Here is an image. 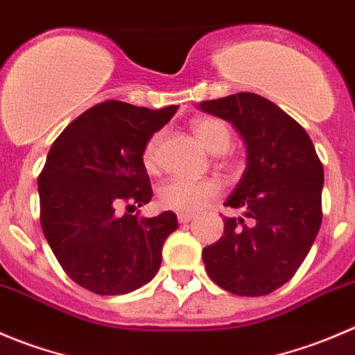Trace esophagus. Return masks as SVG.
<instances>
[{
  "mask_svg": "<svg viewBox=\"0 0 355 355\" xmlns=\"http://www.w3.org/2000/svg\"><path fill=\"white\" fill-rule=\"evenodd\" d=\"M191 219H193L191 214H186V212H179L178 214L179 224H186V223H189V220H191Z\"/></svg>",
  "mask_w": 355,
  "mask_h": 355,
  "instance_id": "1",
  "label": "esophagus"
}]
</instances>
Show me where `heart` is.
<instances>
[{
  "label": "heart",
  "mask_w": 355,
  "mask_h": 355,
  "mask_svg": "<svg viewBox=\"0 0 355 355\" xmlns=\"http://www.w3.org/2000/svg\"><path fill=\"white\" fill-rule=\"evenodd\" d=\"M196 138L210 153H223L231 145V131L220 119H198L193 124ZM164 138V131L153 132L143 148V164L146 171H155L159 166V146ZM220 193V184L216 179H186L171 178L157 191L159 205L174 212H196L209 200Z\"/></svg>",
  "instance_id": "heart-1"
}]
</instances>
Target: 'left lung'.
I'll list each match as a JSON object with an SVG mask.
<instances>
[{"label": "left lung", "instance_id": "left-lung-1", "mask_svg": "<svg viewBox=\"0 0 355 355\" xmlns=\"http://www.w3.org/2000/svg\"><path fill=\"white\" fill-rule=\"evenodd\" d=\"M200 110L231 122L247 148V167L224 205V234L203 248L207 275L241 297L285 285L307 257L321 227L324 173L305 129L255 93L202 101Z\"/></svg>", "mask_w": 355, "mask_h": 355}]
</instances>
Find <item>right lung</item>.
I'll list each match as a JSON object with an SVG mask.
<instances>
[{
  "instance_id": "obj_1",
  "label": "right lung",
  "mask_w": 355,
  "mask_h": 355,
  "mask_svg": "<svg viewBox=\"0 0 355 355\" xmlns=\"http://www.w3.org/2000/svg\"><path fill=\"white\" fill-rule=\"evenodd\" d=\"M176 110V105L150 110L103 101L70 122L51 145L37 178L41 227L63 271L83 288L122 295L159 271L164 243L178 230L176 214L132 212L153 196L145 143Z\"/></svg>"
}]
</instances>
